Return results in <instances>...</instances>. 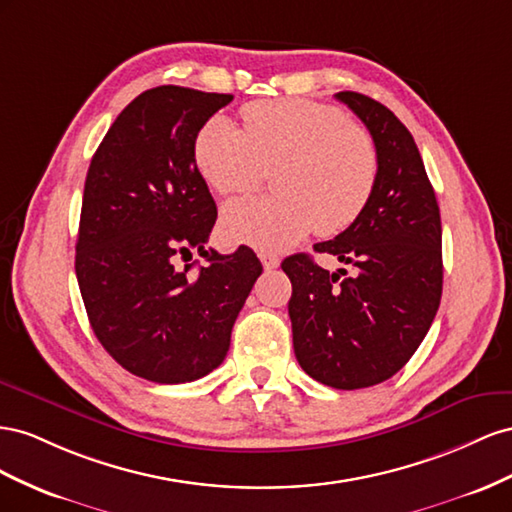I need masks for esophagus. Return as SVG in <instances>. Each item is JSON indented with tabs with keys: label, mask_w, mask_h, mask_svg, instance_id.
<instances>
[{
	"label": "esophagus",
	"mask_w": 512,
	"mask_h": 512,
	"mask_svg": "<svg viewBox=\"0 0 512 512\" xmlns=\"http://www.w3.org/2000/svg\"><path fill=\"white\" fill-rule=\"evenodd\" d=\"M259 257H261V264H264L266 270H274V268H279V264H281V259L276 257L274 253H261Z\"/></svg>",
	"instance_id": "34e87169"
}]
</instances>
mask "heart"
Here are the masks:
<instances>
[{
    "mask_svg": "<svg viewBox=\"0 0 512 512\" xmlns=\"http://www.w3.org/2000/svg\"><path fill=\"white\" fill-rule=\"evenodd\" d=\"M244 128L216 113L199 128L193 158L221 195L246 193L274 167L272 197L229 201L225 238L276 253L317 231L332 236L367 208L377 182V150L362 126L326 102L276 98L248 102Z\"/></svg>",
    "mask_w": 512,
    "mask_h": 512,
    "instance_id": "b5f03b06",
    "label": "heart"
}]
</instances>
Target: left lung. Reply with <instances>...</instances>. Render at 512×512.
<instances>
[{
	"label": "left lung",
	"mask_w": 512,
	"mask_h": 512,
	"mask_svg": "<svg viewBox=\"0 0 512 512\" xmlns=\"http://www.w3.org/2000/svg\"><path fill=\"white\" fill-rule=\"evenodd\" d=\"M373 137L377 182L367 208L337 238L315 244L349 270L304 255L281 268L300 367L337 390L386 382L414 356L442 298V221L420 152L397 115L358 92H339Z\"/></svg>",
	"instance_id": "8db88e82"
}]
</instances>
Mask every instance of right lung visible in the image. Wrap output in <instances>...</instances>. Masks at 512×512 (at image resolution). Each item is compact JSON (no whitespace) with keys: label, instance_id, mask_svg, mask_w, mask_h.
I'll return each instance as SVG.
<instances>
[{"label":"right lung","instance_id":"1","mask_svg":"<svg viewBox=\"0 0 512 512\" xmlns=\"http://www.w3.org/2000/svg\"><path fill=\"white\" fill-rule=\"evenodd\" d=\"M233 100L180 85L139 94L87 169L75 272L92 330L137 377L184 384L229 352L231 328L261 274L248 246L206 242L216 203L193 158L199 128ZM199 250L207 266L177 261Z\"/></svg>","mask_w":512,"mask_h":512}]
</instances>
